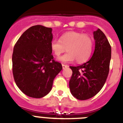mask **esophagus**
Wrapping results in <instances>:
<instances>
[{
    "label": "esophagus",
    "instance_id": "esophagus-1",
    "mask_svg": "<svg viewBox=\"0 0 123 123\" xmlns=\"http://www.w3.org/2000/svg\"><path fill=\"white\" fill-rule=\"evenodd\" d=\"M62 68L63 69H66V68H68L69 66H68V65H65V64H62Z\"/></svg>",
    "mask_w": 123,
    "mask_h": 123
}]
</instances>
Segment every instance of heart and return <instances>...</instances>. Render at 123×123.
Listing matches in <instances>:
<instances>
[{"mask_svg": "<svg viewBox=\"0 0 123 123\" xmlns=\"http://www.w3.org/2000/svg\"><path fill=\"white\" fill-rule=\"evenodd\" d=\"M93 41L89 35L80 32L69 31L61 35L59 40L53 39L50 43L51 51L59 57L65 51L68 53L61 56L59 60L62 62H70L76 60L77 63L87 61L91 55Z\"/></svg>", "mask_w": 123, "mask_h": 123, "instance_id": "heart-1", "label": "heart"}]
</instances>
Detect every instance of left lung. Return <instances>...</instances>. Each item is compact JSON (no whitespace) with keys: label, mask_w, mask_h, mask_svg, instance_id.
<instances>
[{"label":"left lung","mask_w":123,"mask_h":123,"mask_svg":"<svg viewBox=\"0 0 123 123\" xmlns=\"http://www.w3.org/2000/svg\"><path fill=\"white\" fill-rule=\"evenodd\" d=\"M95 47L92 57L80 66H70L72 70L69 88L77 99L85 100L96 95L103 87L110 70L111 48L100 29L93 32Z\"/></svg>","instance_id":"8db88e82"}]
</instances>
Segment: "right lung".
Segmentation results:
<instances>
[{
  "instance_id": "add662e5",
  "label": "right lung",
  "mask_w": 123,
  "mask_h": 123,
  "mask_svg": "<svg viewBox=\"0 0 123 123\" xmlns=\"http://www.w3.org/2000/svg\"><path fill=\"white\" fill-rule=\"evenodd\" d=\"M52 28L42 25L29 28L13 48L12 72L15 82L26 95L39 98L51 91L53 80L62 69L52 55Z\"/></svg>"
}]
</instances>
